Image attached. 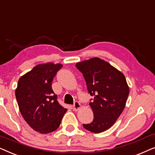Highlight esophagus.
<instances>
[{
    "instance_id": "obj_1",
    "label": "esophagus",
    "mask_w": 155,
    "mask_h": 155,
    "mask_svg": "<svg viewBox=\"0 0 155 155\" xmlns=\"http://www.w3.org/2000/svg\"><path fill=\"white\" fill-rule=\"evenodd\" d=\"M81 108V105L80 104L78 101H76L75 103H74V104L73 105V110L75 111L79 110Z\"/></svg>"
}]
</instances>
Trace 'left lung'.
Here are the masks:
<instances>
[{"label": "left lung", "mask_w": 155, "mask_h": 155, "mask_svg": "<svg viewBox=\"0 0 155 155\" xmlns=\"http://www.w3.org/2000/svg\"><path fill=\"white\" fill-rule=\"evenodd\" d=\"M83 74L88 91L94 100L89 105L94 112L91 123L83 124L94 133L110 128L124 110L129 87L122 72L98 57L76 64Z\"/></svg>", "instance_id": "left-lung-1"}]
</instances>
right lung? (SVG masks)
<instances>
[{"label": "right lung", "instance_id": "1", "mask_svg": "<svg viewBox=\"0 0 155 155\" xmlns=\"http://www.w3.org/2000/svg\"><path fill=\"white\" fill-rule=\"evenodd\" d=\"M61 64H41L18 80L15 97L20 113L33 130L42 134L56 130L67 112L59 104L51 83Z\"/></svg>", "mask_w": 155, "mask_h": 155}]
</instances>
